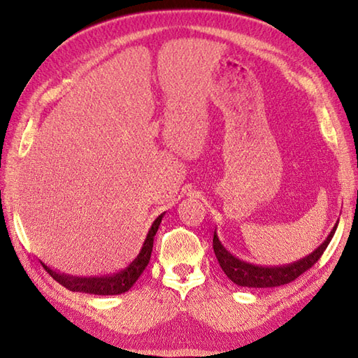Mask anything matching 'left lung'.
<instances>
[{
	"label": "left lung",
	"instance_id": "obj_1",
	"mask_svg": "<svg viewBox=\"0 0 358 358\" xmlns=\"http://www.w3.org/2000/svg\"><path fill=\"white\" fill-rule=\"evenodd\" d=\"M338 222L334 224L332 231L329 232L328 237L322 243L320 246H317L313 252L308 254L306 257L300 258V260L280 264V266H262L254 264L245 260H240L238 257L231 254L229 250L224 248L222 240L218 238L217 229L214 232V252L217 260L222 266L223 272L235 285L243 287H277L291 283L296 277H300L303 272L313 268V264L317 263L318 258L322 257L324 249L328 248L331 243L334 234L337 231Z\"/></svg>",
	"mask_w": 358,
	"mask_h": 358
}]
</instances>
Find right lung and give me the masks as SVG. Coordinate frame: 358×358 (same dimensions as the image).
Instances as JSON below:
<instances>
[{"label": "right lung", "mask_w": 358, "mask_h": 358, "mask_svg": "<svg viewBox=\"0 0 358 358\" xmlns=\"http://www.w3.org/2000/svg\"><path fill=\"white\" fill-rule=\"evenodd\" d=\"M164 217V212L162 215L155 218V222L152 223L150 229L146 235L143 246L140 249L138 255H136L132 263L127 268L121 269L120 272L112 273V275H100V277H77L71 275V273L59 272L58 269H53L50 266L41 262L43 268L49 272V275L57 280L59 285H63L66 289H69L72 292H85V294H95V295H120L127 292L129 289L134 286L136 280L140 278L143 271L146 269V266L150 260L152 248H154V237L159 227V223Z\"/></svg>", "instance_id": "obj_1"}]
</instances>
